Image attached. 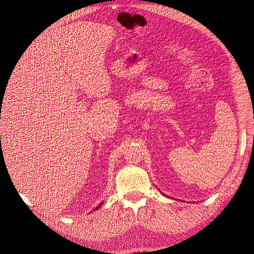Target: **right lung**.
Returning <instances> with one entry per match:
<instances>
[{
  "label": "right lung",
  "mask_w": 254,
  "mask_h": 254,
  "mask_svg": "<svg viewBox=\"0 0 254 254\" xmlns=\"http://www.w3.org/2000/svg\"><path fill=\"white\" fill-rule=\"evenodd\" d=\"M102 204H103V202H102V203H101V204H99V205H98V206H96V207H95V209H94V210H97V209H99V207H101V205H102Z\"/></svg>",
  "instance_id": "1"
}]
</instances>
